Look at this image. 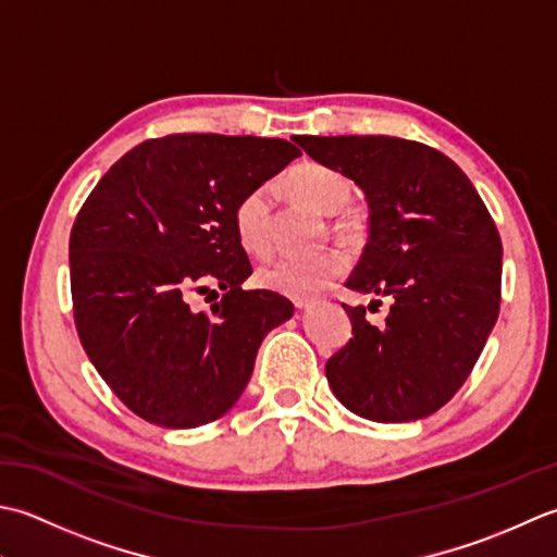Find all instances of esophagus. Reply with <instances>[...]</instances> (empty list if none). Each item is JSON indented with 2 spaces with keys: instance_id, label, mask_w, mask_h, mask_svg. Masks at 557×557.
Listing matches in <instances>:
<instances>
[{
  "instance_id": "obj_1",
  "label": "esophagus",
  "mask_w": 557,
  "mask_h": 557,
  "mask_svg": "<svg viewBox=\"0 0 557 557\" xmlns=\"http://www.w3.org/2000/svg\"><path fill=\"white\" fill-rule=\"evenodd\" d=\"M293 302H295V308H298V310H312L320 300H317V298H298V300H293Z\"/></svg>"
}]
</instances>
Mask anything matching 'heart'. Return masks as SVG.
I'll return each mask as SVG.
<instances>
[{"label":"heart","instance_id":"1","mask_svg":"<svg viewBox=\"0 0 557 557\" xmlns=\"http://www.w3.org/2000/svg\"><path fill=\"white\" fill-rule=\"evenodd\" d=\"M286 185L300 201L326 215L342 213L354 199L350 180L332 165L324 163H300L293 168ZM269 215H271V191L269 187H255L237 201L233 211V225L237 240L252 255L269 252ZM346 269L342 252H320L310 257H278L257 269V283L267 290H274L288 298H308L329 281L336 278Z\"/></svg>","mask_w":557,"mask_h":557}]
</instances>
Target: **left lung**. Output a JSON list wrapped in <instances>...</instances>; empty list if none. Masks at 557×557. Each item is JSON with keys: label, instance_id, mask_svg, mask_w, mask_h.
Here are the masks:
<instances>
[{"label": "left lung", "instance_id": "obj_1", "mask_svg": "<svg viewBox=\"0 0 557 557\" xmlns=\"http://www.w3.org/2000/svg\"><path fill=\"white\" fill-rule=\"evenodd\" d=\"M293 141L362 189L370 235L346 286L392 300L382 326L366 320L362 305H344L354 338L329 358V387L374 423L428 418L467 382L500 312L503 243L491 213L463 170L425 144L396 136Z\"/></svg>", "mask_w": 557, "mask_h": 557}]
</instances>
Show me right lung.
Masks as SVG:
<instances>
[{
  "mask_svg": "<svg viewBox=\"0 0 557 557\" xmlns=\"http://www.w3.org/2000/svg\"><path fill=\"white\" fill-rule=\"evenodd\" d=\"M286 139L170 134L124 153L100 177L70 237L74 322L100 377L144 421L207 425L240 399L264 336L293 317L252 274L233 211L281 173ZM219 282L211 313L189 289Z\"/></svg>",
  "mask_w": 557,
  "mask_h": 557,
  "instance_id": "add662e5",
  "label": "right lung"
}]
</instances>
